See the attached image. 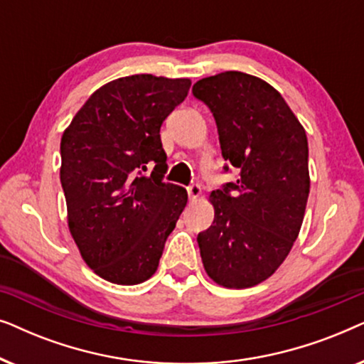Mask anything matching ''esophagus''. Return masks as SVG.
I'll return each mask as SVG.
<instances>
[{"instance_id":"esophagus-1","label":"esophagus","mask_w":364,"mask_h":364,"mask_svg":"<svg viewBox=\"0 0 364 364\" xmlns=\"http://www.w3.org/2000/svg\"><path fill=\"white\" fill-rule=\"evenodd\" d=\"M200 192H202V188L198 183H191V186L187 187V193H188V198H191V200H196V198H198Z\"/></svg>"}]
</instances>
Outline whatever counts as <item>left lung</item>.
<instances>
[{
    "label": "left lung",
    "mask_w": 364,
    "mask_h": 364,
    "mask_svg": "<svg viewBox=\"0 0 364 364\" xmlns=\"http://www.w3.org/2000/svg\"><path fill=\"white\" fill-rule=\"evenodd\" d=\"M192 94L215 119L222 157L240 171L237 182L210 193L215 217L197 235L203 267L222 287L258 285L301 228L310 193L305 129L282 94L250 74L203 77Z\"/></svg>",
    "instance_id": "left-lung-1"
}]
</instances>
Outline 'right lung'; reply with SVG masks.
Segmentation results:
<instances>
[{"label": "right lung", "instance_id": "right-lung-1", "mask_svg": "<svg viewBox=\"0 0 364 364\" xmlns=\"http://www.w3.org/2000/svg\"><path fill=\"white\" fill-rule=\"evenodd\" d=\"M188 89L191 79L119 77L97 89L63 134L69 230L84 262L104 280H149L187 205L186 188L164 182L161 126Z\"/></svg>", "mask_w": 364, "mask_h": 364}]
</instances>
